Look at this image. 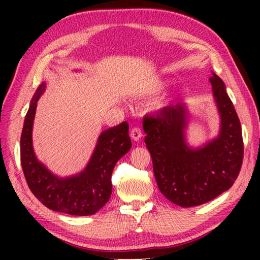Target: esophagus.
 I'll list each match as a JSON object with an SVG mask.
<instances>
[{
    "label": "esophagus",
    "mask_w": 260,
    "mask_h": 260,
    "mask_svg": "<svg viewBox=\"0 0 260 260\" xmlns=\"http://www.w3.org/2000/svg\"><path fill=\"white\" fill-rule=\"evenodd\" d=\"M131 138L134 141H139L141 138H142V131L139 126H134L131 131Z\"/></svg>",
    "instance_id": "esophagus-1"
}]
</instances>
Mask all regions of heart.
Masks as SVG:
<instances>
[{
    "label": "heart",
    "mask_w": 260,
    "mask_h": 260,
    "mask_svg": "<svg viewBox=\"0 0 260 260\" xmlns=\"http://www.w3.org/2000/svg\"><path fill=\"white\" fill-rule=\"evenodd\" d=\"M159 87H160V86H156V87H155V89H153V90H157L158 88H159Z\"/></svg>",
    "instance_id": "b5f03b06"
}]
</instances>
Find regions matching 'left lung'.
I'll use <instances>...</instances> for the list:
<instances>
[{"instance_id":"obj_1","label":"left lung","mask_w":260,"mask_h":260,"mask_svg":"<svg viewBox=\"0 0 260 260\" xmlns=\"http://www.w3.org/2000/svg\"><path fill=\"white\" fill-rule=\"evenodd\" d=\"M210 81L221 128L218 138L204 148L192 150L184 142L187 114L182 104L143 118L144 142L152 158L157 186L167 200L182 208L208 203L228 190L243 161L242 128L234 105L221 79L213 73Z\"/></svg>"}]
</instances>
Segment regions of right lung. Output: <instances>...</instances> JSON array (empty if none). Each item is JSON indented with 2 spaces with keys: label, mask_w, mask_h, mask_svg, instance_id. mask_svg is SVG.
I'll return each instance as SVG.
<instances>
[{
  "label": "right lung",
  "mask_w": 260,
  "mask_h": 260,
  "mask_svg": "<svg viewBox=\"0 0 260 260\" xmlns=\"http://www.w3.org/2000/svg\"><path fill=\"white\" fill-rule=\"evenodd\" d=\"M43 90L45 83L33 96L20 136V164L26 182L33 195L48 209L71 215H91L108 203L112 192L114 166L132 148L128 124L124 121L100 135L91 159L81 173L67 179L57 178L39 162L32 147L35 110Z\"/></svg>",
  "instance_id": "1"
}]
</instances>
